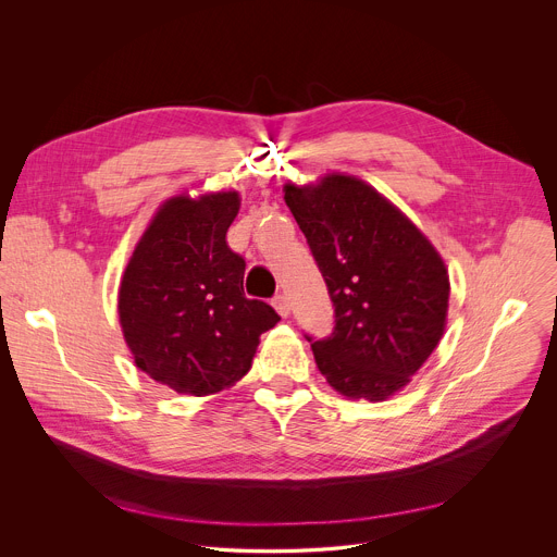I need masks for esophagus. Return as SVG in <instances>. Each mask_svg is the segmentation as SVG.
<instances>
[{"label": "esophagus", "instance_id": "obj_1", "mask_svg": "<svg viewBox=\"0 0 557 557\" xmlns=\"http://www.w3.org/2000/svg\"><path fill=\"white\" fill-rule=\"evenodd\" d=\"M273 308H275L282 317H288V312H290L288 297H286V295H275V297H273Z\"/></svg>", "mask_w": 557, "mask_h": 557}]
</instances>
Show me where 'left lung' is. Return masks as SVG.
<instances>
[{
    "label": "left lung",
    "instance_id": "left-lung-1",
    "mask_svg": "<svg viewBox=\"0 0 557 557\" xmlns=\"http://www.w3.org/2000/svg\"><path fill=\"white\" fill-rule=\"evenodd\" d=\"M284 200L335 306L331 337L306 335L317 368L350 399H387L443 337L449 275L441 256L359 178L331 174L317 185H286Z\"/></svg>",
    "mask_w": 557,
    "mask_h": 557
}]
</instances>
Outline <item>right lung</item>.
Returning <instances> with one entry per match:
<instances>
[{"label":"right lung","instance_id":"add662e5","mask_svg":"<svg viewBox=\"0 0 557 557\" xmlns=\"http://www.w3.org/2000/svg\"><path fill=\"white\" fill-rule=\"evenodd\" d=\"M237 191L168 200L136 245L119 290L134 363L181 394H215L240 381L260 335L280 314L243 288L245 258L226 245Z\"/></svg>","mask_w":557,"mask_h":557}]
</instances>
